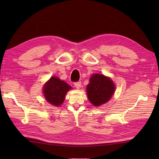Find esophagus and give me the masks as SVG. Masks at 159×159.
<instances>
[{
  "instance_id": "obj_1",
  "label": "esophagus",
  "mask_w": 159,
  "mask_h": 159,
  "mask_svg": "<svg viewBox=\"0 0 159 159\" xmlns=\"http://www.w3.org/2000/svg\"><path fill=\"white\" fill-rule=\"evenodd\" d=\"M74 85H75V87L77 89H80V87H81V82H76L74 83Z\"/></svg>"
}]
</instances>
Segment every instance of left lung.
I'll list each match as a JSON object with an SVG mask.
<instances>
[{"mask_svg":"<svg viewBox=\"0 0 159 159\" xmlns=\"http://www.w3.org/2000/svg\"><path fill=\"white\" fill-rule=\"evenodd\" d=\"M116 89L113 81L103 74H94L87 86V97L93 106L99 107L108 102Z\"/></svg>","mask_w":159,"mask_h":159,"instance_id":"1","label":"left lung"}]
</instances>
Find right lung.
<instances>
[{
	"instance_id": "obj_1",
	"label": "right lung",
	"mask_w": 159,
	"mask_h": 159,
	"mask_svg": "<svg viewBox=\"0 0 159 159\" xmlns=\"http://www.w3.org/2000/svg\"><path fill=\"white\" fill-rule=\"evenodd\" d=\"M72 89L68 84L57 76H52L43 87V93L47 102L55 107L61 105L67 92Z\"/></svg>"
}]
</instances>
